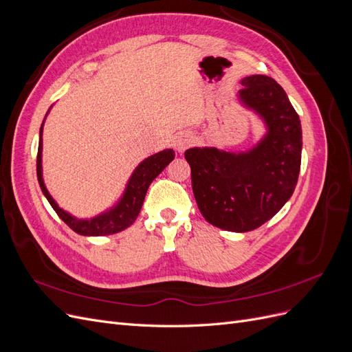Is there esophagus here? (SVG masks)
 Here are the masks:
<instances>
[{
  "label": "esophagus",
  "instance_id": "esophagus-1",
  "mask_svg": "<svg viewBox=\"0 0 352 352\" xmlns=\"http://www.w3.org/2000/svg\"><path fill=\"white\" fill-rule=\"evenodd\" d=\"M190 142H192V138H190V135H188V133L179 135L177 140H176V148H177V151H184L186 146L190 145Z\"/></svg>",
  "mask_w": 352,
  "mask_h": 352
}]
</instances>
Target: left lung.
<instances>
[{
    "instance_id": "obj_1",
    "label": "left lung",
    "mask_w": 352,
    "mask_h": 352,
    "mask_svg": "<svg viewBox=\"0 0 352 352\" xmlns=\"http://www.w3.org/2000/svg\"><path fill=\"white\" fill-rule=\"evenodd\" d=\"M238 98L264 122L267 132L251 150L189 148L192 190L212 226L250 232L270 220L294 194L301 168V122L274 79L252 74L241 80Z\"/></svg>"
}]
</instances>
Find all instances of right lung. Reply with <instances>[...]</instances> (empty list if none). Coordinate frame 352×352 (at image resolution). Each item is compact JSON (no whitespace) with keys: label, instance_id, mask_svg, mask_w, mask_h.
<instances>
[{"label":"right lung","instance_id":"right-lung-1","mask_svg":"<svg viewBox=\"0 0 352 352\" xmlns=\"http://www.w3.org/2000/svg\"><path fill=\"white\" fill-rule=\"evenodd\" d=\"M42 127H44V122H42L39 129V145L36 157V175L39 186L51 207L54 208V211L58 214V217L65 221L72 230L83 236L113 235V233L122 232L129 228L136 220L138 214H140L148 186L151 185L153 180L162 173L168 166V163L175 158V151L170 150V148L145 158L144 162L138 164V167L133 170L129 182H127L124 188L123 195L110 210L91 219H78L58 207L54 198L50 195L48 189L44 184V179H42Z\"/></svg>","mask_w":352,"mask_h":352}]
</instances>
